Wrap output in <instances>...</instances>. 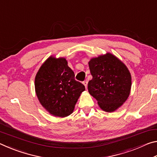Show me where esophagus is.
I'll use <instances>...</instances> for the list:
<instances>
[{
  "label": "esophagus",
  "mask_w": 157,
  "mask_h": 157,
  "mask_svg": "<svg viewBox=\"0 0 157 157\" xmlns=\"http://www.w3.org/2000/svg\"><path fill=\"white\" fill-rule=\"evenodd\" d=\"M83 84L85 86V87H86V89L87 88V85H88V82H87V80H85L83 82Z\"/></svg>",
  "instance_id": "obj_1"
}]
</instances>
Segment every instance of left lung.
Returning <instances> with one entry per match:
<instances>
[{
  "mask_svg": "<svg viewBox=\"0 0 157 157\" xmlns=\"http://www.w3.org/2000/svg\"><path fill=\"white\" fill-rule=\"evenodd\" d=\"M93 76L88 83L89 94L100 107L112 112L125 102L132 86V78L126 66L110 53L93 58L89 62Z\"/></svg>",
  "mask_w": 157,
  "mask_h": 157,
  "instance_id": "8db88e82",
  "label": "left lung"
}]
</instances>
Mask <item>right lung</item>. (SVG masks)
I'll return each instance as SVG.
<instances>
[{
  "instance_id": "right-lung-1",
  "label": "right lung",
  "mask_w": 157,
  "mask_h": 157,
  "mask_svg": "<svg viewBox=\"0 0 157 157\" xmlns=\"http://www.w3.org/2000/svg\"><path fill=\"white\" fill-rule=\"evenodd\" d=\"M85 86L75 79V74L64 58L49 57L35 78V91L42 106L53 116H68Z\"/></svg>"
}]
</instances>
